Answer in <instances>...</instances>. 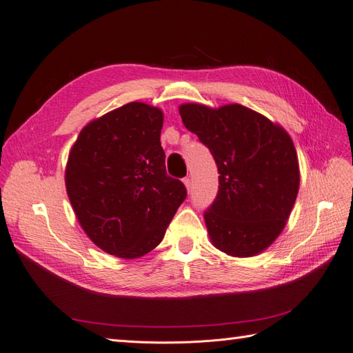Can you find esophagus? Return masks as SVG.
<instances>
[{"label": "esophagus", "mask_w": 353, "mask_h": 353, "mask_svg": "<svg viewBox=\"0 0 353 353\" xmlns=\"http://www.w3.org/2000/svg\"><path fill=\"white\" fill-rule=\"evenodd\" d=\"M183 183H184V185L187 187V191H188V193H191V179L187 176V178H184V179H183Z\"/></svg>", "instance_id": "esophagus-1"}]
</instances>
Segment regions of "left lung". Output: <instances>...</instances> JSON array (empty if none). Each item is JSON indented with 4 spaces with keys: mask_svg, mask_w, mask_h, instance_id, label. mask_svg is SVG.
<instances>
[{
    "mask_svg": "<svg viewBox=\"0 0 353 353\" xmlns=\"http://www.w3.org/2000/svg\"><path fill=\"white\" fill-rule=\"evenodd\" d=\"M179 114L218 166V194L205 212L213 245L236 258L263 252L285 227L301 183L290 135L241 104L187 103Z\"/></svg>",
    "mask_w": 353,
    "mask_h": 353,
    "instance_id": "8db88e82",
    "label": "left lung"
}]
</instances>
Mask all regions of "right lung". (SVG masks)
Wrapping results in <instances>:
<instances>
[{
  "mask_svg": "<svg viewBox=\"0 0 353 353\" xmlns=\"http://www.w3.org/2000/svg\"><path fill=\"white\" fill-rule=\"evenodd\" d=\"M163 113L128 103L81 131L69 153L66 190L82 230L105 253L135 259L153 250L187 190L166 174Z\"/></svg>",
  "mask_w": 353,
  "mask_h": 353,
  "instance_id": "1",
  "label": "right lung"
}]
</instances>
